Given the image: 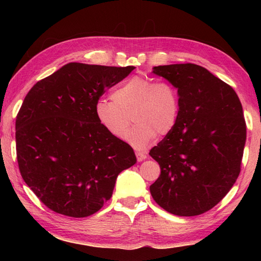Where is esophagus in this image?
<instances>
[{"instance_id":"obj_1","label":"esophagus","mask_w":261,"mask_h":261,"mask_svg":"<svg viewBox=\"0 0 261 261\" xmlns=\"http://www.w3.org/2000/svg\"><path fill=\"white\" fill-rule=\"evenodd\" d=\"M136 156H137L138 162H142V160H145L147 158V154L141 151H136Z\"/></svg>"}]
</instances>
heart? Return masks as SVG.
I'll return each mask as SVG.
<instances>
[{"mask_svg": "<svg viewBox=\"0 0 261 261\" xmlns=\"http://www.w3.org/2000/svg\"><path fill=\"white\" fill-rule=\"evenodd\" d=\"M113 101L98 99L94 108L95 118L103 129L116 139L123 138L130 125H135L125 140L132 147L142 149L174 129L179 116V95L167 82L149 77H130L115 87Z\"/></svg>", "mask_w": 261, "mask_h": 261, "instance_id": "obj_1", "label": "heart"}]
</instances>
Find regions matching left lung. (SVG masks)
<instances>
[{
  "label": "left lung",
  "instance_id": "obj_1",
  "mask_svg": "<svg viewBox=\"0 0 261 261\" xmlns=\"http://www.w3.org/2000/svg\"><path fill=\"white\" fill-rule=\"evenodd\" d=\"M152 73L177 88L180 108L174 129L149 152L162 170L151 196L171 214L199 215L240 174L247 138L242 105L233 88L202 66H157Z\"/></svg>",
  "mask_w": 261,
  "mask_h": 261
}]
</instances>
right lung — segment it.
<instances>
[{
	"label": "right lung",
	"mask_w": 261,
	"mask_h": 261,
	"mask_svg": "<svg viewBox=\"0 0 261 261\" xmlns=\"http://www.w3.org/2000/svg\"><path fill=\"white\" fill-rule=\"evenodd\" d=\"M135 68L69 63L27 94L15 121L19 169L54 212L96 213L112 196L116 177L137 163L134 149L110 136L94 113L105 88Z\"/></svg>",
	"instance_id": "obj_1"
}]
</instances>
